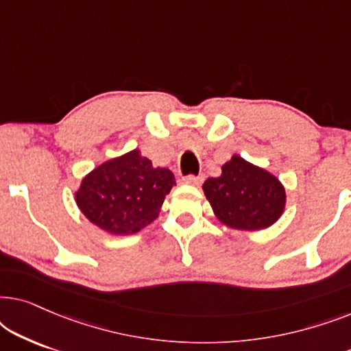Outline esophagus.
<instances>
[{"mask_svg": "<svg viewBox=\"0 0 351 351\" xmlns=\"http://www.w3.org/2000/svg\"><path fill=\"white\" fill-rule=\"evenodd\" d=\"M201 182H203V177H195V176H189V177H185V179H182V184L193 185V186L201 185Z\"/></svg>", "mask_w": 351, "mask_h": 351, "instance_id": "34e87169", "label": "esophagus"}]
</instances>
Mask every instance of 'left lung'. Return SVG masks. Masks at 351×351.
I'll list each match as a JSON object with an SVG mask.
<instances>
[{
	"label": "left lung",
	"instance_id": "8db88e82",
	"mask_svg": "<svg viewBox=\"0 0 351 351\" xmlns=\"http://www.w3.org/2000/svg\"><path fill=\"white\" fill-rule=\"evenodd\" d=\"M215 217L241 232L271 227L286 208V190L280 179L239 155L222 166V174L203 185Z\"/></svg>",
	"mask_w": 351,
	"mask_h": 351
}]
</instances>
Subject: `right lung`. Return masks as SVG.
Wrapping results in <instances>:
<instances>
[{
    "instance_id": "obj_1",
    "label": "right lung",
    "mask_w": 351,
    "mask_h": 351,
    "mask_svg": "<svg viewBox=\"0 0 351 351\" xmlns=\"http://www.w3.org/2000/svg\"><path fill=\"white\" fill-rule=\"evenodd\" d=\"M174 185L176 177L167 167H155L136 148L86 174L75 201L95 227L113 237H128L160 215Z\"/></svg>"
}]
</instances>
